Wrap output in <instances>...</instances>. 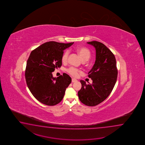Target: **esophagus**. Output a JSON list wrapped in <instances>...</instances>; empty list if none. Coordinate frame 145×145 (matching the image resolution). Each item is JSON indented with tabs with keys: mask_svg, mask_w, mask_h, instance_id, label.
Here are the masks:
<instances>
[{
	"mask_svg": "<svg viewBox=\"0 0 145 145\" xmlns=\"http://www.w3.org/2000/svg\"><path fill=\"white\" fill-rule=\"evenodd\" d=\"M77 80L76 79H74V78H72V82H77Z\"/></svg>",
	"mask_w": 145,
	"mask_h": 145,
	"instance_id": "34e87169",
	"label": "esophagus"
}]
</instances>
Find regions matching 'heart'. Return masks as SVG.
I'll return each instance as SVG.
<instances>
[{
    "mask_svg": "<svg viewBox=\"0 0 145 145\" xmlns=\"http://www.w3.org/2000/svg\"><path fill=\"white\" fill-rule=\"evenodd\" d=\"M77 51L82 59V61H86L89 59L91 53L89 50L88 49L84 47H79L77 49ZM69 54V52L68 50H66L63 53L62 56V62H67ZM67 71L73 77H77L78 76L79 74L81 72V71L79 70H78L77 68H74V67H71L68 68L67 69Z\"/></svg>",
    "mask_w": 145,
    "mask_h": 145,
    "instance_id": "b5f03b06",
    "label": "heart"
}]
</instances>
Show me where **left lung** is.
I'll return each instance as SVG.
<instances>
[{"instance_id": "obj_1", "label": "left lung", "mask_w": 145, "mask_h": 145, "mask_svg": "<svg viewBox=\"0 0 145 145\" xmlns=\"http://www.w3.org/2000/svg\"><path fill=\"white\" fill-rule=\"evenodd\" d=\"M96 50L95 62L89 72L92 84H86L80 80L82 87L78 95L80 101L89 106H94L103 102L110 95L117 79L116 60L107 46L99 41H90Z\"/></svg>"}]
</instances>
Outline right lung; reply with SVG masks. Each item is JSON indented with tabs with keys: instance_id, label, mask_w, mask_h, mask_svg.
Listing matches in <instances>:
<instances>
[{
	"instance_id": "add662e5",
	"label": "right lung",
	"mask_w": 145,
	"mask_h": 145,
	"mask_svg": "<svg viewBox=\"0 0 145 145\" xmlns=\"http://www.w3.org/2000/svg\"><path fill=\"white\" fill-rule=\"evenodd\" d=\"M74 42L55 41L44 43L31 51L25 70L28 88L37 100L44 105L54 106L61 102L71 78L67 74L53 77L55 69L62 66L64 50Z\"/></svg>"
}]
</instances>
